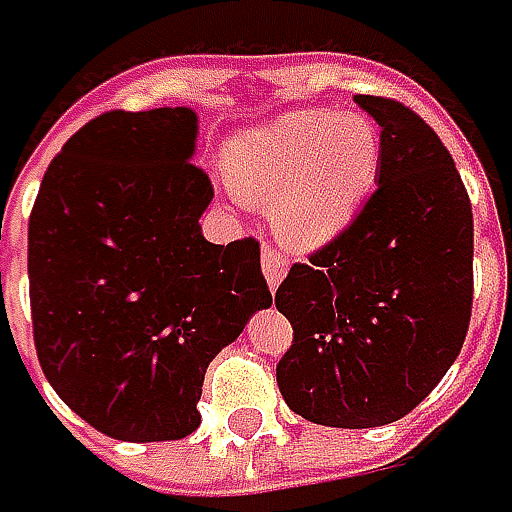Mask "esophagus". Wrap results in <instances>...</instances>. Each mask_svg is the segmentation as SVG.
Here are the masks:
<instances>
[{
  "instance_id": "1",
  "label": "esophagus",
  "mask_w": 512,
  "mask_h": 512,
  "mask_svg": "<svg viewBox=\"0 0 512 512\" xmlns=\"http://www.w3.org/2000/svg\"><path fill=\"white\" fill-rule=\"evenodd\" d=\"M262 273H265V279H268L270 291H276L279 282H282V276L288 273V259H285L282 253H276L273 247H265V250H262Z\"/></svg>"
}]
</instances>
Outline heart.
Listing matches in <instances>:
<instances>
[{"label": "heart", "instance_id": "b5f03b06", "mask_svg": "<svg viewBox=\"0 0 512 512\" xmlns=\"http://www.w3.org/2000/svg\"><path fill=\"white\" fill-rule=\"evenodd\" d=\"M380 132L363 115L302 109L230 141L224 169L233 192L273 207V224L296 250L334 239L377 184Z\"/></svg>", "mask_w": 512, "mask_h": 512}]
</instances>
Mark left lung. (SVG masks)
Wrapping results in <instances>:
<instances>
[{"mask_svg":"<svg viewBox=\"0 0 512 512\" xmlns=\"http://www.w3.org/2000/svg\"><path fill=\"white\" fill-rule=\"evenodd\" d=\"M380 126L377 190L276 291L294 343L276 363L305 421H400L455 363L473 314V204L432 126L392 97L354 94Z\"/></svg>","mask_w":512,"mask_h":512,"instance_id":"left-lung-1","label":"left lung"}]
</instances>
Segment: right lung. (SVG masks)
<instances>
[{
  "label": "right lung",
  "mask_w": 512,
  "mask_h": 512,
  "mask_svg": "<svg viewBox=\"0 0 512 512\" xmlns=\"http://www.w3.org/2000/svg\"><path fill=\"white\" fill-rule=\"evenodd\" d=\"M192 109L106 112L71 135L28 218L39 366L97 432L149 444L198 429L204 371L268 308L259 242L201 236L213 201Z\"/></svg>",
  "instance_id": "right-lung-1"
}]
</instances>
